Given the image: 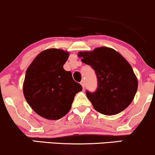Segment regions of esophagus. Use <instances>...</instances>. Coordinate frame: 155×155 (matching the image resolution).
Wrapping results in <instances>:
<instances>
[{"instance_id":"esophagus-1","label":"esophagus","mask_w":155,"mask_h":155,"mask_svg":"<svg viewBox=\"0 0 155 155\" xmlns=\"http://www.w3.org/2000/svg\"><path fill=\"white\" fill-rule=\"evenodd\" d=\"M80 84H81V86H82L83 89H84V80H81V81L80 82Z\"/></svg>"}]
</instances>
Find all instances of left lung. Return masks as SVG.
Wrapping results in <instances>:
<instances>
[{"mask_svg":"<svg viewBox=\"0 0 155 155\" xmlns=\"http://www.w3.org/2000/svg\"><path fill=\"white\" fill-rule=\"evenodd\" d=\"M79 57L96 73L97 89L86 91L95 110L107 115L124 110L137 90V79L130 63L116 51L107 47L80 52Z\"/></svg>","mask_w":155,"mask_h":155,"instance_id":"left-lung-1","label":"left lung"}]
</instances>
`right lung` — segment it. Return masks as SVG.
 Here are the masks:
<instances>
[{
    "label": "right lung",
    "mask_w": 155,
    "mask_h": 155,
    "mask_svg": "<svg viewBox=\"0 0 155 155\" xmlns=\"http://www.w3.org/2000/svg\"><path fill=\"white\" fill-rule=\"evenodd\" d=\"M69 54L57 48L38 54L25 73L23 93L35 113L49 120H58L71 108L76 94L82 91L64 64Z\"/></svg>",
    "instance_id": "1"
}]
</instances>
